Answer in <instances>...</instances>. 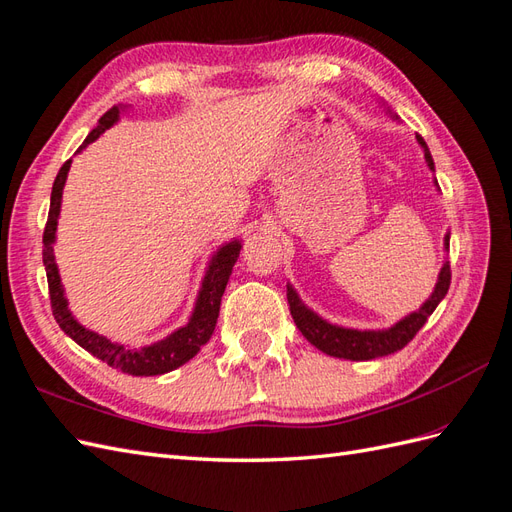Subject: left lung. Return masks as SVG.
<instances>
[{"mask_svg": "<svg viewBox=\"0 0 512 512\" xmlns=\"http://www.w3.org/2000/svg\"><path fill=\"white\" fill-rule=\"evenodd\" d=\"M393 117L397 119V115ZM417 143L423 149V158L428 162V169L434 171V160H432L430 149L419 134H417ZM434 186L439 189L436 178H434ZM443 247L445 252L450 249V232L445 234ZM450 280H452L450 260H445L439 273V280L434 284V291L426 302L421 304V308L415 310V313L406 315L397 323H393L391 328H382V330H354V328H343V326H336V323L326 321L323 317H319L315 310H310L302 299H299L293 284H286V299H289V308H291L295 326L306 336V341L313 343L317 350H321L328 356L345 358V360H373V358L389 356L397 350H402L404 345L413 341V336L423 328V323L428 321V317L434 313V308L439 306L441 299L447 295Z\"/></svg>", "mask_w": 512, "mask_h": 512, "instance_id": "1", "label": "left lung"}]
</instances>
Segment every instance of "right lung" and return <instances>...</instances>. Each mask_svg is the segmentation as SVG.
<instances>
[{
    "mask_svg": "<svg viewBox=\"0 0 512 512\" xmlns=\"http://www.w3.org/2000/svg\"><path fill=\"white\" fill-rule=\"evenodd\" d=\"M123 110H126V106H112L106 115L99 119L97 128L86 136V141L80 145L78 152H82L86 145L99 139V134H104L108 128L115 126ZM69 167H71V160H67L65 165L60 167L58 176L54 180L47 226L43 232V265L47 271L49 299H52V310L58 326L80 347H84L86 352L93 354L99 360H104V363L110 365L112 369L128 373V376H160V373H169L173 369L182 367L184 363H189V360L199 352V347L206 345L215 332L221 297H223V291H226V284L230 280L236 258L241 254V241L234 239L230 243H223L213 254V258H210V263L206 267V276L202 280V286H199L191 319L186 321V326L167 334L165 339L145 347H128V345L110 341L102 334L86 330L82 323H78V319L71 315L65 289H62V282H60L56 258H54L62 189H65Z\"/></svg>",
    "mask_w": 512,
    "mask_h": 512,
    "instance_id": "add662e5",
    "label": "right lung"
}]
</instances>
